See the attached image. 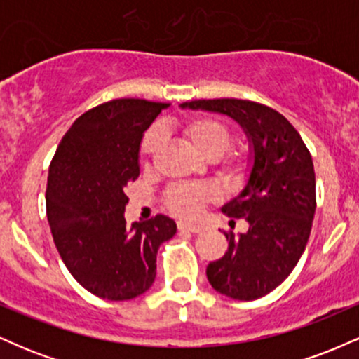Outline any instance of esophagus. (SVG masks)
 I'll list each match as a JSON object with an SVG mask.
<instances>
[{"mask_svg":"<svg viewBox=\"0 0 359 359\" xmlns=\"http://www.w3.org/2000/svg\"><path fill=\"white\" fill-rule=\"evenodd\" d=\"M179 229L180 231H191V233H201L203 231V226L196 224V222H189V221H179Z\"/></svg>","mask_w":359,"mask_h":359,"instance_id":"obj_1","label":"esophagus"}]
</instances>
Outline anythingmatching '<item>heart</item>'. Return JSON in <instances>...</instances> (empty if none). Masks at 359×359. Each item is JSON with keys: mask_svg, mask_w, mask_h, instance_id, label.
<instances>
[{"mask_svg": "<svg viewBox=\"0 0 359 359\" xmlns=\"http://www.w3.org/2000/svg\"><path fill=\"white\" fill-rule=\"evenodd\" d=\"M180 131L197 154L204 158L219 162L221 174L229 182H240L248 168V160L243 151H228L233 142L229 128L217 118L192 116L180 123ZM163 143V131L154 126L147 131L142 142V156L145 160L154 158ZM216 192L204 184H177L165 192V205L175 216L194 217L203 211L204 204L211 203Z\"/></svg>", "mask_w": 359, "mask_h": 359, "instance_id": "heart-1", "label": "heart"}]
</instances>
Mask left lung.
<instances>
[{
  "label": "left lung",
  "instance_id": "left-lung-1",
  "mask_svg": "<svg viewBox=\"0 0 359 359\" xmlns=\"http://www.w3.org/2000/svg\"><path fill=\"white\" fill-rule=\"evenodd\" d=\"M180 108L226 114L248 138V180L221 208L226 216L243 217L248 231L238 238L226 233L228 251L209 263L205 275L226 297H263L292 273L306 250L316 212L312 156L290 121L259 102L224 97L182 102Z\"/></svg>",
  "mask_w": 359,
  "mask_h": 359
}]
</instances>
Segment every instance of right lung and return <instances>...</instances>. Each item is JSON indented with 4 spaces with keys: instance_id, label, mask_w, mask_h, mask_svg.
<instances>
[{
    "instance_id": "right-lung-1",
    "label": "right lung",
    "mask_w": 359,
    "mask_h": 359,
    "mask_svg": "<svg viewBox=\"0 0 359 359\" xmlns=\"http://www.w3.org/2000/svg\"><path fill=\"white\" fill-rule=\"evenodd\" d=\"M167 102L114 100L86 111L53 155L47 219L62 262L86 290L106 300L145 294L156 275V251L177 233L158 214L126 224L125 187L140 175V145Z\"/></svg>"
}]
</instances>
